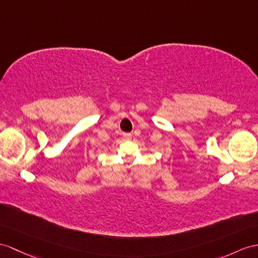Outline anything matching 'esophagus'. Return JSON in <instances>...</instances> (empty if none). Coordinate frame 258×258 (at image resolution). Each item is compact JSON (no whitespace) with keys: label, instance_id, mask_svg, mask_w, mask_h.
<instances>
[{"label":"esophagus","instance_id":"1","mask_svg":"<svg viewBox=\"0 0 258 258\" xmlns=\"http://www.w3.org/2000/svg\"><path fill=\"white\" fill-rule=\"evenodd\" d=\"M122 136H123V138H124L125 140H131V139H133V135H131V134H123Z\"/></svg>","mask_w":258,"mask_h":258}]
</instances>
